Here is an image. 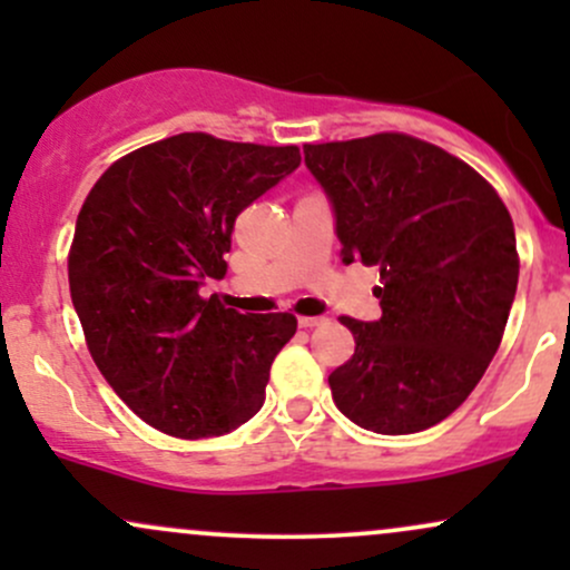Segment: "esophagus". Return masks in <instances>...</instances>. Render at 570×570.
Instances as JSON below:
<instances>
[{
	"instance_id": "1",
	"label": "esophagus",
	"mask_w": 570,
	"mask_h": 570,
	"mask_svg": "<svg viewBox=\"0 0 570 570\" xmlns=\"http://www.w3.org/2000/svg\"><path fill=\"white\" fill-rule=\"evenodd\" d=\"M297 324L303 326V330H313V326L326 324V318H324V316H299Z\"/></svg>"
}]
</instances>
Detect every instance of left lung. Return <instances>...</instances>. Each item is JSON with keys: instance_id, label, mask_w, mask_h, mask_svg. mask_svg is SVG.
<instances>
[{"instance_id": "1", "label": "left lung", "mask_w": 570, "mask_h": 570, "mask_svg": "<svg viewBox=\"0 0 570 570\" xmlns=\"http://www.w3.org/2000/svg\"><path fill=\"white\" fill-rule=\"evenodd\" d=\"M335 214L343 263L377 265L383 316H343L356 351L330 375L345 417L375 434L444 421L485 375L512 311L520 259L495 189L404 134L305 144Z\"/></svg>"}]
</instances>
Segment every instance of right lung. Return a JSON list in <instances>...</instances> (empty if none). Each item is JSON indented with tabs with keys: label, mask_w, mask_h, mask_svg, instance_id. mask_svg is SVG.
I'll return each mask as SVG.
<instances>
[{
	"label": "right lung",
	"mask_w": 570,
	"mask_h": 570,
	"mask_svg": "<svg viewBox=\"0 0 570 570\" xmlns=\"http://www.w3.org/2000/svg\"><path fill=\"white\" fill-rule=\"evenodd\" d=\"M297 166V147L179 134L117 160L85 198L71 303L96 367L163 434H230L263 407L297 318L244 316L200 286L225 276L235 217Z\"/></svg>",
	"instance_id": "1"
}]
</instances>
